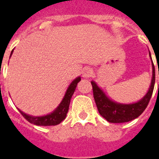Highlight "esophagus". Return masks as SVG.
Returning <instances> with one entry per match:
<instances>
[{"mask_svg": "<svg viewBox=\"0 0 159 159\" xmlns=\"http://www.w3.org/2000/svg\"><path fill=\"white\" fill-rule=\"evenodd\" d=\"M83 76L84 78H89L90 76L93 75V70L90 68H86L83 70Z\"/></svg>", "mask_w": 159, "mask_h": 159, "instance_id": "esophagus-1", "label": "esophagus"}]
</instances>
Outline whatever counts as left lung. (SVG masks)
Returning a JSON list of instances; mask_svg holds the SVG:
<instances>
[{"label": "left lung", "mask_w": 159, "mask_h": 159, "mask_svg": "<svg viewBox=\"0 0 159 159\" xmlns=\"http://www.w3.org/2000/svg\"><path fill=\"white\" fill-rule=\"evenodd\" d=\"M149 56L152 59L150 52H149ZM152 76L150 88L147 93L145 94V96L135 103L122 104L113 101L109 97L107 96V94L104 93L103 90L97 85V83L94 81L91 82V84L93 86V98L95 100L97 108L100 115L105 119L109 123H126L135 119L143 112L150 101L151 97L153 92L154 84H155V68H154L153 63H152Z\"/></svg>", "instance_id": "left-lung-1"}]
</instances>
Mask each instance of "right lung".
<instances>
[{
  "mask_svg": "<svg viewBox=\"0 0 159 159\" xmlns=\"http://www.w3.org/2000/svg\"><path fill=\"white\" fill-rule=\"evenodd\" d=\"M12 50L11 52V55L12 56ZM81 81V76L76 77V79H74L70 84L68 89L66 90V94L63 98L62 101L60 102L59 106L57 107L55 110L52 111L51 113L47 114L44 116H41V117H34L29 114H26L23 112L22 111L19 109V112L22 114L23 117H25L28 122L30 123H33L35 125H38V126H52V125H57L62 122L63 120L66 117V114L68 112L69 110L70 102V99L72 97L73 93L76 90V88L77 86V83Z\"/></svg>",
  "mask_w": 159,
  "mask_h": 159,
  "instance_id": "add662e5",
  "label": "right lung"
}]
</instances>
